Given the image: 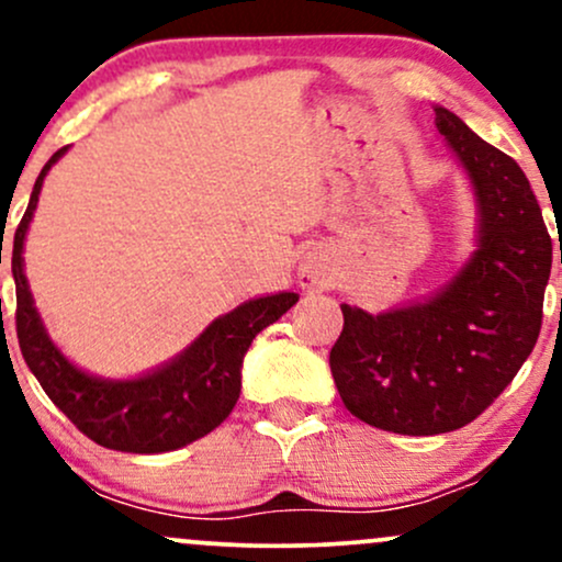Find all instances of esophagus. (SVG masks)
<instances>
[{"label": "esophagus", "instance_id": "34e87169", "mask_svg": "<svg viewBox=\"0 0 562 562\" xmlns=\"http://www.w3.org/2000/svg\"><path fill=\"white\" fill-rule=\"evenodd\" d=\"M322 277V263L317 259H303L299 263V285L314 288Z\"/></svg>", "mask_w": 562, "mask_h": 562}]
</instances>
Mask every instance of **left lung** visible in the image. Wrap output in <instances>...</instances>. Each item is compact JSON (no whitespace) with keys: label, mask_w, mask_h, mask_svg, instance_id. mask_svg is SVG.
I'll return each mask as SVG.
<instances>
[{"label":"left lung","mask_w":562,"mask_h":562,"mask_svg":"<svg viewBox=\"0 0 562 562\" xmlns=\"http://www.w3.org/2000/svg\"><path fill=\"white\" fill-rule=\"evenodd\" d=\"M436 128L475 198V250L420 301L370 314L340 303L330 372L353 417L402 436L473 423L518 375L541 330L552 240L513 158L436 105ZM562 263V256H560Z\"/></svg>","instance_id":"1"}]
</instances>
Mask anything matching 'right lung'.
<instances>
[{"mask_svg": "<svg viewBox=\"0 0 562 562\" xmlns=\"http://www.w3.org/2000/svg\"><path fill=\"white\" fill-rule=\"evenodd\" d=\"M66 153L68 147H60L44 164L12 240L23 359L57 409L100 447L132 454L182 449L227 420L240 398V370L250 344L299 301V293L282 290L240 303L211 322L184 351L137 378H100L76 367L49 338L23 272V245L44 177Z\"/></svg>", "mask_w": 562, "mask_h": 562, "instance_id": "right-lung-1", "label": "right lung"}]
</instances>
